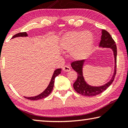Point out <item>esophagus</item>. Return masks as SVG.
Wrapping results in <instances>:
<instances>
[{
  "label": "esophagus",
  "mask_w": 128,
  "mask_h": 128,
  "mask_svg": "<svg viewBox=\"0 0 128 128\" xmlns=\"http://www.w3.org/2000/svg\"><path fill=\"white\" fill-rule=\"evenodd\" d=\"M62 70H63V71H64V72H69L71 69L69 66H63V68H62Z\"/></svg>",
  "instance_id": "obj_1"
}]
</instances>
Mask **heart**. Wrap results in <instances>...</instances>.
<instances>
[{
    "mask_svg": "<svg viewBox=\"0 0 128 128\" xmlns=\"http://www.w3.org/2000/svg\"><path fill=\"white\" fill-rule=\"evenodd\" d=\"M93 41V36L90 32H71L62 36L60 47L62 50L70 51L69 54L73 59H82L92 50Z\"/></svg>",
    "mask_w": 128,
    "mask_h": 128,
    "instance_id": "b5f03b06",
    "label": "heart"
}]
</instances>
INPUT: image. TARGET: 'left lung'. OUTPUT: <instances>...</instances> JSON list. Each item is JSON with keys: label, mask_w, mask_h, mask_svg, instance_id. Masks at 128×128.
Instances as JSON below:
<instances>
[{"label": "left lung", "mask_w": 128, "mask_h": 128, "mask_svg": "<svg viewBox=\"0 0 128 128\" xmlns=\"http://www.w3.org/2000/svg\"><path fill=\"white\" fill-rule=\"evenodd\" d=\"M101 40L99 44V47L104 48H110L114 52V73L112 78L105 85L101 86H92L86 83L84 80L82 73V67L85 60H80L74 61L71 63L72 68L77 73V78L76 81L73 84V88L76 92L84 96H94L100 94L105 91L111 85L115 77L116 74V58H117V47L116 43L112 38L111 36L107 31L102 30V32Z\"/></svg>", "instance_id": "obj_1"}]
</instances>
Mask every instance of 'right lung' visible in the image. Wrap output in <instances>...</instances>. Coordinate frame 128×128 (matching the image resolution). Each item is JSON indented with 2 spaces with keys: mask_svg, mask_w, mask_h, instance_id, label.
<instances>
[{
  "mask_svg": "<svg viewBox=\"0 0 128 128\" xmlns=\"http://www.w3.org/2000/svg\"><path fill=\"white\" fill-rule=\"evenodd\" d=\"M28 36L27 33L26 32H22V33H17L16 34H15L14 36H12V38H14L15 37H18V36ZM62 71V69L59 68V69H57L54 71V74L52 77L51 78V81L50 82L48 86H47V88H46L44 92H42L41 94L40 95H37V96H32V97H25L24 96L25 98H26L28 99H29V100H39V99H42L44 98H46L47 96L51 94V92L52 91L53 88H54V82H55V78L56 76H58V75L60 74Z\"/></svg>",
  "mask_w": 128,
  "mask_h": 128,
  "instance_id": "add662e5",
  "label": "right lung"
}]
</instances>
